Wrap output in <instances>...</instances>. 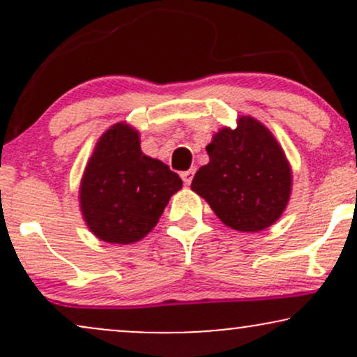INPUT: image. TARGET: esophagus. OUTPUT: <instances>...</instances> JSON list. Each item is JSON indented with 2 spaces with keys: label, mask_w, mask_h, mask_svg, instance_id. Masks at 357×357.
Returning a JSON list of instances; mask_svg holds the SVG:
<instances>
[{
  "label": "esophagus",
  "mask_w": 357,
  "mask_h": 357,
  "mask_svg": "<svg viewBox=\"0 0 357 357\" xmlns=\"http://www.w3.org/2000/svg\"><path fill=\"white\" fill-rule=\"evenodd\" d=\"M195 173H196L195 167H191V169H188V171H183V173H181L183 181L186 184H190L192 181V178H195Z\"/></svg>",
  "instance_id": "obj_1"
}]
</instances>
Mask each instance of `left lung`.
I'll return each mask as SVG.
<instances>
[{"label": "left lung", "mask_w": 357, "mask_h": 357, "mask_svg": "<svg viewBox=\"0 0 357 357\" xmlns=\"http://www.w3.org/2000/svg\"><path fill=\"white\" fill-rule=\"evenodd\" d=\"M210 162L196 171L191 190L236 231H260L280 218L292 190L284 151L264 124L240 117L206 146Z\"/></svg>", "instance_id": "1"}]
</instances>
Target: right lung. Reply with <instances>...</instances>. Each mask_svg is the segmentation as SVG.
<instances>
[{
	"mask_svg": "<svg viewBox=\"0 0 357 357\" xmlns=\"http://www.w3.org/2000/svg\"><path fill=\"white\" fill-rule=\"evenodd\" d=\"M181 186L169 166L142 153L137 130L116 124L97 142L85 167L82 215L97 238L134 243L153 230Z\"/></svg>",
	"mask_w": 357,
	"mask_h": 357,
	"instance_id": "obj_1",
	"label": "right lung"
}]
</instances>
